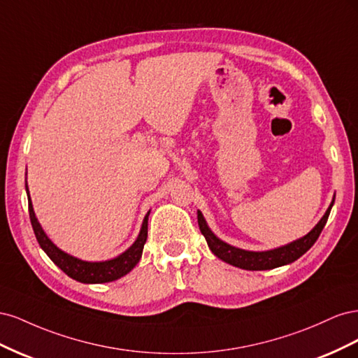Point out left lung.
I'll list each match as a JSON object with an SVG mask.
<instances>
[{
	"mask_svg": "<svg viewBox=\"0 0 358 358\" xmlns=\"http://www.w3.org/2000/svg\"><path fill=\"white\" fill-rule=\"evenodd\" d=\"M334 199L331 200L329 209L324 213L320 222L313 227V229L306 234L300 237V239L291 242L288 245L279 246L275 249H268V251H246V249L236 248L233 245H229L227 242L221 241L220 237H216L215 233L209 229L208 222H206L204 216L200 210H197V221L201 234L206 237L210 251L218 257L222 262L229 263L234 267L245 268V270H270L275 267H280L296 262L303 254L308 252L312 248V245L317 242L320 237L324 225H326L330 210L333 208Z\"/></svg>",
	"mask_w": 358,
	"mask_h": 358,
	"instance_id": "obj_1",
	"label": "left lung"
}]
</instances>
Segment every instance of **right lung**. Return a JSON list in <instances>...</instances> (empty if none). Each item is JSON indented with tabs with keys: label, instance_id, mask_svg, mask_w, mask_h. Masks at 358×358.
<instances>
[{
	"label": "right lung",
	"instance_id": "1",
	"mask_svg": "<svg viewBox=\"0 0 358 358\" xmlns=\"http://www.w3.org/2000/svg\"><path fill=\"white\" fill-rule=\"evenodd\" d=\"M25 189L28 196L31 225H32V230H34L40 248L48 254V257L62 270L64 273L69 275L74 280H79L82 284L112 282V280H116L131 272V270L136 267V264L140 262L143 252V246L148 239V220H149L150 210L145 215L142 229H140L136 242L129 246L127 251H124L121 255H117L112 259H106V262H83V259L78 257H73L67 252H64L62 249H59L49 239L45 230L41 229V225L34 213V208H32V201L29 197L28 183H25Z\"/></svg>",
	"mask_w": 358,
	"mask_h": 358
}]
</instances>
